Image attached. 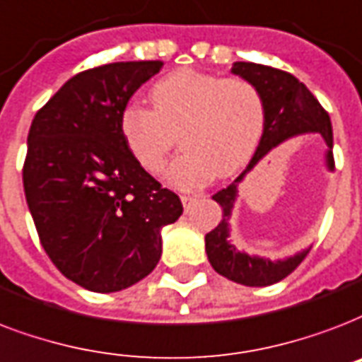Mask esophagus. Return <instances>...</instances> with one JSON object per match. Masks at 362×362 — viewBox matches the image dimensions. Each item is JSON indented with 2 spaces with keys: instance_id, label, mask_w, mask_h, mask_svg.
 I'll list each match as a JSON object with an SVG mask.
<instances>
[{
  "instance_id": "obj_1",
  "label": "esophagus",
  "mask_w": 362,
  "mask_h": 362,
  "mask_svg": "<svg viewBox=\"0 0 362 362\" xmlns=\"http://www.w3.org/2000/svg\"><path fill=\"white\" fill-rule=\"evenodd\" d=\"M197 199H199V195H189V193H184V195H182V205H184L186 211H189V206H192Z\"/></svg>"
}]
</instances>
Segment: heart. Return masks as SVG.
<instances>
[{
  "label": "heart",
  "instance_id": "heart-1",
  "mask_svg": "<svg viewBox=\"0 0 362 362\" xmlns=\"http://www.w3.org/2000/svg\"><path fill=\"white\" fill-rule=\"evenodd\" d=\"M153 110L127 106L121 134L148 173H161L180 132L184 148L167 180L193 189L212 176H230L250 159L264 131L260 90L241 77L178 70L150 89Z\"/></svg>",
  "mask_w": 362,
  "mask_h": 362
}]
</instances>
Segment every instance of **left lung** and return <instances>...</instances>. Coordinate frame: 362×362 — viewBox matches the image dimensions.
I'll use <instances>...</instances> for the list:
<instances>
[{"label": "left lung", "mask_w": 362, "mask_h": 362, "mask_svg": "<svg viewBox=\"0 0 362 362\" xmlns=\"http://www.w3.org/2000/svg\"><path fill=\"white\" fill-rule=\"evenodd\" d=\"M231 71L250 81L260 90L264 100V132L247 169L230 186L212 195V199L222 206L224 214H222V222L205 235V248L214 272L224 275L226 279L245 286H267L279 283L286 275H291L308 256L310 248L285 260H269L262 256L239 252L235 245L230 243V218L237 199V186L273 148L283 144L288 138L308 134V132H319L325 138L328 146L325 156L327 167L328 170H334L332 125L325 107L311 95L310 89L288 71L277 70L272 66L255 64V62H235Z\"/></svg>", "instance_id": "left-lung-1"}]
</instances>
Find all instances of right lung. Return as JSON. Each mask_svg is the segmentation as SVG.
<instances>
[{"label":"right lung","instance_id":"right-lung-1","mask_svg":"<svg viewBox=\"0 0 362 362\" xmlns=\"http://www.w3.org/2000/svg\"><path fill=\"white\" fill-rule=\"evenodd\" d=\"M161 60L77 74L35 114L22 182L40 241L59 272L93 292L142 281L161 258L182 201L129 150L121 114Z\"/></svg>","mask_w":362,"mask_h":362}]
</instances>
